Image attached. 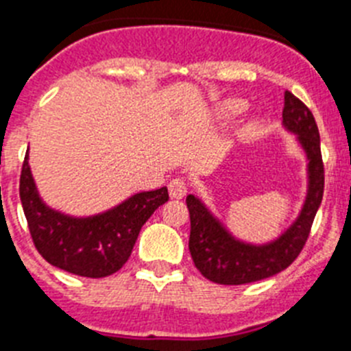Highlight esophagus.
<instances>
[{"instance_id": "1", "label": "esophagus", "mask_w": 351, "mask_h": 351, "mask_svg": "<svg viewBox=\"0 0 351 351\" xmlns=\"http://www.w3.org/2000/svg\"><path fill=\"white\" fill-rule=\"evenodd\" d=\"M187 194V184L182 178H175L169 182V196L173 199H182Z\"/></svg>"}]
</instances>
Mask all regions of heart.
Wrapping results in <instances>:
<instances>
[{"mask_svg": "<svg viewBox=\"0 0 351 351\" xmlns=\"http://www.w3.org/2000/svg\"><path fill=\"white\" fill-rule=\"evenodd\" d=\"M244 108H246V101H243V99H226L221 105V114L225 117H234L237 114H241V112H244Z\"/></svg>", "mask_w": 351, "mask_h": 351, "instance_id": "obj_1", "label": "heart"}]
</instances>
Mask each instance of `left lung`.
Masks as SVG:
<instances>
[{
    "label": "left lung",
    "mask_w": 351,
    "mask_h": 351,
    "mask_svg": "<svg viewBox=\"0 0 351 351\" xmlns=\"http://www.w3.org/2000/svg\"><path fill=\"white\" fill-rule=\"evenodd\" d=\"M282 117L285 128L298 135L308 158V193L302 214L282 237L264 246H253L235 241L205 205L189 194L185 199L191 216L189 252L194 266L210 282L241 285L269 278L289 267L307 243L325 189L319 130L307 105L289 90L284 94Z\"/></svg>",
    "instance_id": "1"
}]
</instances>
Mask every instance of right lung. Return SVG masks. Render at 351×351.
Segmentation results:
<instances>
[{
    "mask_svg": "<svg viewBox=\"0 0 351 351\" xmlns=\"http://www.w3.org/2000/svg\"><path fill=\"white\" fill-rule=\"evenodd\" d=\"M19 196L37 252L51 266L87 278H103L125 266L144 223L169 199L167 187H160L135 194L99 216H64L40 202L28 155L21 169Z\"/></svg>",
    "mask_w": 351,
    "mask_h": 351,
    "instance_id": "right-lung-1",
    "label": "right lung"
}]
</instances>
